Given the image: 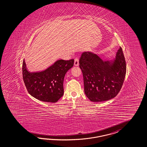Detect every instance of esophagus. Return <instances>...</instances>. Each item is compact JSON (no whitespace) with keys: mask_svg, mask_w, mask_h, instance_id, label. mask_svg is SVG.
Returning <instances> with one entry per match:
<instances>
[{"mask_svg":"<svg viewBox=\"0 0 147 147\" xmlns=\"http://www.w3.org/2000/svg\"><path fill=\"white\" fill-rule=\"evenodd\" d=\"M79 59L78 57H76L74 59V66H79Z\"/></svg>","mask_w":147,"mask_h":147,"instance_id":"esophagus-1","label":"esophagus"}]
</instances>
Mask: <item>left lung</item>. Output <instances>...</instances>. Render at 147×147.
<instances>
[{"label":"left lung","instance_id":"obj_1","mask_svg":"<svg viewBox=\"0 0 147 147\" xmlns=\"http://www.w3.org/2000/svg\"><path fill=\"white\" fill-rule=\"evenodd\" d=\"M84 76V92L92 102H104L115 97L123 84L126 64L120 47L113 63L104 61L96 54L84 52L79 60Z\"/></svg>","mask_w":147,"mask_h":147}]
</instances>
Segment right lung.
Segmentation results:
<instances>
[{"instance_id":"1","label":"right lung","mask_w":147,"mask_h":147,"mask_svg":"<svg viewBox=\"0 0 147 147\" xmlns=\"http://www.w3.org/2000/svg\"><path fill=\"white\" fill-rule=\"evenodd\" d=\"M74 60H58L44 71L30 73L22 63V77L29 94L43 102L56 103L63 96V79Z\"/></svg>"}]
</instances>
